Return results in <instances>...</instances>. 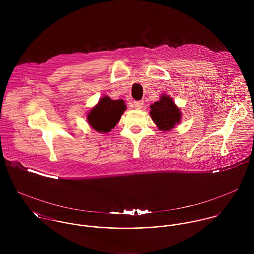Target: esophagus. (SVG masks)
<instances>
[{
    "mask_svg": "<svg viewBox=\"0 0 254 254\" xmlns=\"http://www.w3.org/2000/svg\"><path fill=\"white\" fill-rule=\"evenodd\" d=\"M144 106V101H139V102H134V108L136 109H141Z\"/></svg>",
    "mask_w": 254,
    "mask_h": 254,
    "instance_id": "34e87169",
    "label": "esophagus"
}]
</instances>
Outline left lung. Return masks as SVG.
Returning a JSON list of instances; mask_svg holds the SVG:
<instances>
[{"instance_id":"1","label":"left lung","mask_w":254,"mask_h":254,"mask_svg":"<svg viewBox=\"0 0 254 254\" xmlns=\"http://www.w3.org/2000/svg\"><path fill=\"white\" fill-rule=\"evenodd\" d=\"M149 108L152 121L163 132L172 130L181 122V109L168 95L162 94L159 101L150 105Z\"/></svg>"}]
</instances>
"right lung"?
Returning <instances> with one entry per match:
<instances>
[{
	"label": "right lung",
	"mask_w": 254,
	"mask_h": 254,
	"mask_svg": "<svg viewBox=\"0 0 254 254\" xmlns=\"http://www.w3.org/2000/svg\"><path fill=\"white\" fill-rule=\"evenodd\" d=\"M126 108L123 100H111L109 96H105L88 112L87 121L97 132L109 133L119 122Z\"/></svg>",
	"instance_id": "obj_1"
}]
</instances>
